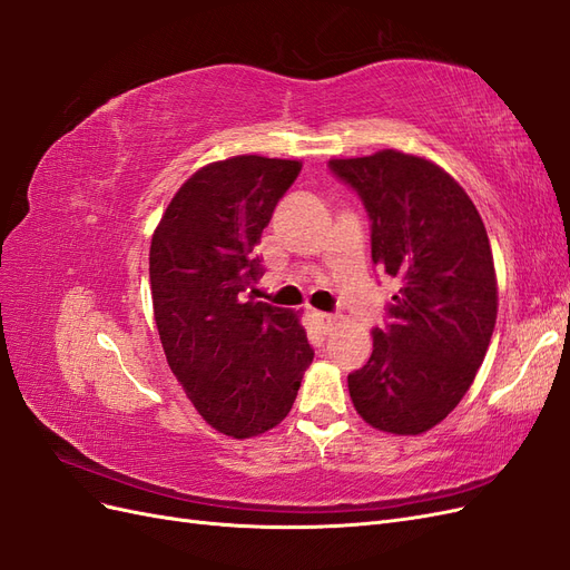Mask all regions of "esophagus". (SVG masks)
Masks as SVG:
<instances>
[{"label": "esophagus", "instance_id": "esophagus-1", "mask_svg": "<svg viewBox=\"0 0 570 570\" xmlns=\"http://www.w3.org/2000/svg\"><path fill=\"white\" fill-rule=\"evenodd\" d=\"M316 321L323 327V333L331 331V327L337 323V314H325V312H316Z\"/></svg>", "mask_w": 570, "mask_h": 570}]
</instances>
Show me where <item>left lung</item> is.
Segmentation results:
<instances>
[{"label":"left lung","instance_id":"obj_1","mask_svg":"<svg viewBox=\"0 0 570 570\" xmlns=\"http://www.w3.org/2000/svg\"><path fill=\"white\" fill-rule=\"evenodd\" d=\"M371 218L373 264L394 281L373 354L350 373L361 419L425 433L471 387L497 321L488 230L463 187L433 161L394 149L327 161Z\"/></svg>","mask_w":570,"mask_h":570}]
</instances>
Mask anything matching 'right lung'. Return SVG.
Here are the masks:
<instances>
[{
    "instance_id": "add662e5",
    "label": "right lung",
    "mask_w": 570,
    "mask_h": 570,
    "mask_svg": "<svg viewBox=\"0 0 570 570\" xmlns=\"http://www.w3.org/2000/svg\"><path fill=\"white\" fill-rule=\"evenodd\" d=\"M299 170L256 154L204 166L151 237L154 321L168 366L202 419L237 440L287 416L314 358L297 314L247 299L264 273L254 247Z\"/></svg>"
}]
</instances>
